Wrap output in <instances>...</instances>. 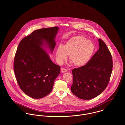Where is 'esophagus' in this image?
I'll use <instances>...</instances> for the list:
<instances>
[{"mask_svg": "<svg viewBox=\"0 0 125 125\" xmlns=\"http://www.w3.org/2000/svg\"><path fill=\"white\" fill-rule=\"evenodd\" d=\"M67 69H65V68H62L61 69V72L62 73H65L67 72Z\"/></svg>", "mask_w": 125, "mask_h": 125, "instance_id": "34e87169", "label": "esophagus"}]
</instances>
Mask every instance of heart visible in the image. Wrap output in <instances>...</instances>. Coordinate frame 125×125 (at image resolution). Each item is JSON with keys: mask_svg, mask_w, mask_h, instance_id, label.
I'll use <instances>...</instances> for the list:
<instances>
[{"mask_svg": "<svg viewBox=\"0 0 125 125\" xmlns=\"http://www.w3.org/2000/svg\"><path fill=\"white\" fill-rule=\"evenodd\" d=\"M95 51V46L90 40L82 36L73 37L63 46L57 48L56 57L58 62L62 64L69 55V59L75 66H82L89 61Z\"/></svg>", "mask_w": 125, "mask_h": 125, "instance_id": "heart-1", "label": "heart"}]
</instances>
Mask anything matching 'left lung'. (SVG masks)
I'll return each mask as SVG.
<instances>
[{"label": "left lung", "mask_w": 125, "mask_h": 125, "mask_svg": "<svg viewBox=\"0 0 125 125\" xmlns=\"http://www.w3.org/2000/svg\"><path fill=\"white\" fill-rule=\"evenodd\" d=\"M99 50L85 65L72 70V92L83 100H90L107 87L111 75L113 61L105 43L99 39Z\"/></svg>", "instance_id": "obj_1"}]
</instances>
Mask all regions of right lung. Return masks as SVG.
I'll return each instance as SVG.
<instances>
[{"label":"right lung","instance_id":"right-lung-1","mask_svg":"<svg viewBox=\"0 0 125 125\" xmlns=\"http://www.w3.org/2000/svg\"><path fill=\"white\" fill-rule=\"evenodd\" d=\"M58 27L35 30L24 37L18 45L14 60V71L18 85L27 95L42 98L52 91L61 67L51 61L44 50L51 53L56 45Z\"/></svg>","mask_w":125,"mask_h":125}]
</instances>
